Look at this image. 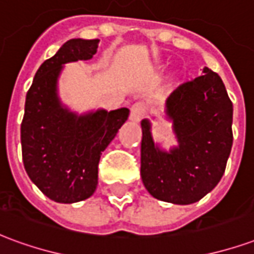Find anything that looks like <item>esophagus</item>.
I'll list each match as a JSON object with an SVG mask.
<instances>
[{"label": "esophagus", "mask_w": 254, "mask_h": 254, "mask_svg": "<svg viewBox=\"0 0 254 254\" xmlns=\"http://www.w3.org/2000/svg\"><path fill=\"white\" fill-rule=\"evenodd\" d=\"M144 116V107L140 103L133 105L132 107V120L133 121H140Z\"/></svg>", "instance_id": "1"}]
</instances>
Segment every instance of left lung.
Returning <instances> with one entry per match:
<instances>
[{
    "instance_id": "left-lung-1",
    "label": "left lung",
    "mask_w": 254,
    "mask_h": 254,
    "mask_svg": "<svg viewBox=\"0 0 254 254\" xmlns=\"http://www.w3.org/2000/svg\"><path fill=\"white\" fill-rule=\"evenodd\" d=\"M185 81L166 100L178 145H155L148 120L141 121V180L158 200L187 205L218 185L233 145V103L218 73Z\"/></svg>"
}]
</instances>
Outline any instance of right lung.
<instances>
[{
	"instance_id": "obj_1",
	"label": "right lung",
	"mask_w": 254,
	"mask_h": 254,
	"mask_svg": "<svg viewBox=\"0 0 254 254\" xmlns=\"http://www.w3.org/2000/svg\"><path fill=\"white\" fill-rule=\"evenodd\" d=\"M98 39H70L35 73L21 122L23 163L31 181L57 202L72 204L94 194L100 155L127 120L129 110H98L77 116L57 95L63 65L91 60Z\"/></svg>"
}]
</instances>
